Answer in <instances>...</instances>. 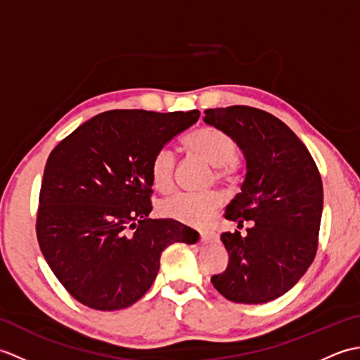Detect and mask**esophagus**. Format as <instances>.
<instances>
[{
	"instance_id": "34e87169",
	"label": "esophagus",
	"mask_w": 360,
	"mask_h": 360,
	"mask_svg": "<svg viewBox=\"0 0 360 360\" xmlns=\"http://www.w3.org/2000/svg\"><path fill=\"white\" fill-rule=\"evenodd\" d=\"M200 238H201L202 243H210V241H217L218 240V235L215 232L204 231V232H200Z\"/></svg>"
}]
</instances>
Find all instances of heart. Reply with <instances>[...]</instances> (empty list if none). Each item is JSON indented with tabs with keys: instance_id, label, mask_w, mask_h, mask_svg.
<instances>
[{
	"instance_id": "b5f03b06",
	"label": "heart",
	"mask_w": 360,
	"mask_h": 360,
	"mask_svg": "<svg viewBox=\"0 0 360 360\" xmlns=\"http://www.w3.org/2000/svg\"><path fill=\"white\" fill-rule=\"evenodd\" d=\"M187 148L217 167L215 178L219 182H231L236 174V147L226 133L213 127H202L186 137ZM176 155L173 148H159L150 164V178L160 193H168L174 182ZM223 200L215 192L210 193H178L159 205L160 215L188 226H204L217 215Z\"/></svg>"
}]
</instances>
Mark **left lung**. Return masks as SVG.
Instances as JSON below:
<instances>
[{
    "label": "left lung",
    "mask_w": 360,
    "mask_h": 360,
    "mask_svg": "<svg viewBox=\"0 0 360 360\" xmlns=\"http://www.w3.org/2000/svg\"><path fill=\"white\" fill-rule=\"evenodd\" d=\"M204 122L240 145L248 174L224 218L248 233L221 235L229 254L224 272L212 277L235 303L275 300L308 271L317 254L323 187L304 143L271 112L246 105L204 111Z\"/></svg>",
    "instance_id": "left-lung-1"
}]
</instances>
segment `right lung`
I'll use <instances>...</instances> for the list:
<instances>
[{
  "instance_id": "obj_1",
  "label": "right lung",
  "mask_w": 360,
  "mask_h": 360,
  "mask_svg": "<svg viewBox=\"0 0 360 360\" xmlns=\"http://www.w3.org/2000/svg\"><path fill=\"white\" fill-rule=\"evenodd\" d=\"M200 111L111 110L51 151L37 210V240L53 275L75 300L116 311L155 281L162 250L195 243L179 221L150 219L155 153Z\"/></svg>"
}]
</instances>
